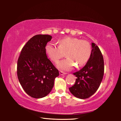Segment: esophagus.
<instances>
[{"instance_id":"1","label":"esophagus","mask_w":121,"mask_h":121,"mask_svg":"<svg viewBox=\"0 0 121 121\" xmlns=\"http://www.w3.org/2000/svg\"><path fill=\"white\" fill-rule=\"evenodd\" d=\"M59 73H60V75H65V74H66V73H65V72H63V71H60V72H59Z\"/></svg>"}]
</instances>
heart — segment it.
Segmentation results:
<instances>
[{"mask_svg": "<svg viewBox=\"0 0 121 121\" xmlns=\"http://www.w3.org/2000/svg\"><path fill=\"white\" fill-rule=\"evenodd\" d=\"M58 43V46L51 43H48L45 51L48 58L55 63L62 58L65 53L67 58L57 63V67L61 70H70L75 65L77 68L82 67L91 56V45L87 40L67 37L59 40Z\"/></svg>", "mask_w": 121, "mask_h": 121, "instance_id": "obj_1", "label": "heart"}]
</instances>
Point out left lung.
<instances>
[{"label": "left lung", "mask_w": 121, "mask_h": 121, "mask_svg": "<svg viewBox=\"0 0 121 121\" xmlns=\"http://www.w3.org/2000/svg\"><path fill=\"white\" fill-rule=\"evenodd\" d=\"M90 58L83 68L73 74L76 77L75 84L69 87V91L75 97L87 99L97 91L104 73L103 56L99 48L92 43Z\"/></svg>", "instance_id": "obj_1"}]
</instances>
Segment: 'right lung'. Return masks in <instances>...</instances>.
<instances>
[{
  "instance_id": "obj_1",
  "label": "right lung",
  "mask_w": 121,
  "mask_h": 121,
  "mask_svg": "<svg viewBox=\"0 0 121 121\" xmlns=\"http://www.w3.org/2000/svg\"><path fill=\"white\" fill-rule=\"evenodd\" d=\"M52 37L37 35L22 48L17 60V75L24 91L30 97L42 98L51 91L59 71L48 58L47 43Z\"/></svg>"
}]
</instances>
